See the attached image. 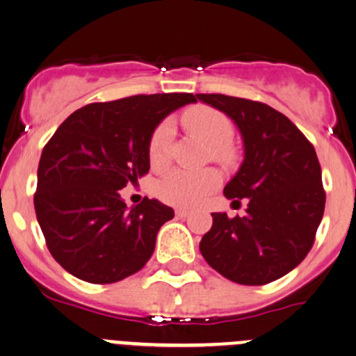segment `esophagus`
Returning a JSON list of instances; mask_svg holds the SVG:
<instances>
[{
	"label": "esophagus",
	"instance_id": "34e87169",
	"mask_svg": "<svg viewBox=\"0 0 356 356\" xmlns=\"http://www.w3.org/2000/svg\"><path fill=\"white\" fill-rule=\"evenodd\" d=\"M175 215H177L179 218H186L189 215V210H186V208H177V210H175Z\"/></svg>",
	"mask_w": 356,
	"mask_h": 356
}]
</instances>
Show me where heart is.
Here are the masks:
<instances>
[{"instance_id": "b5f03b06", "label": "heart", "mask_w": 356, "mask_h": 356, "mask_svg": "<svg viewBox=\"0 0 356 356\" xmlns=\"http://www.w3.org/2000/svg\"><path fill=\"white\" fill-rule=\"evenodd\" d=\"M182 124L195 136L210 145V155L220 163H232L236 158L229 141L234 134L232 122L222 111L210 106H193L182 115ZM174 136L170 122H161L149 139V161L163 167L168 161L170 143ZM220 184V175L213 168L204 170H172L156 184L158 198L174 207H196Z\"/></svg>"}]
</instances>
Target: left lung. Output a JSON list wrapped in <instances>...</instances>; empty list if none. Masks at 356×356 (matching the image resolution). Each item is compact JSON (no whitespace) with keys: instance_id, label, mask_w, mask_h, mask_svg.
<instances>
[{"instance_id":"obj_1","label":"left lung","mask_w":356,"mask_h":356,"mask_svg":"<svg viewBox=\"0 0 356 356\" xmlns=\"http://www.w3.org/2000/svg\"><path fill=\"white\" fill-rule=\"evenodd\" d=\"M227 115L243 139L245 158L224 195L248 201L245 217L211 213L200 251L211 268L245 286L282 277L314 245L325 207L317 153L300 129L265 103L225 95H196Z\"/></svg>"}]
</instances>
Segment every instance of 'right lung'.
Masks as SVG:
<instances>
[{
	"label": "right lung",
	"instance_id": "1",
	"mask_svg": "<svg viewBox=\"0 0 356 356\" xmlns=\"http://www.w3.org/2000/svg\"><path fill=\"white\" fill-rule=\"evenodd\" d=\"M189 103V92L91 103L56 129L39 160L34 208L49 253L72 275L111 284L152 258L174 210L148 198L127 208L118 191L149 170L152 134Z\"/></svg>",
	"mask_w": 356,
	"mask_h": 356
}]
</instances>
